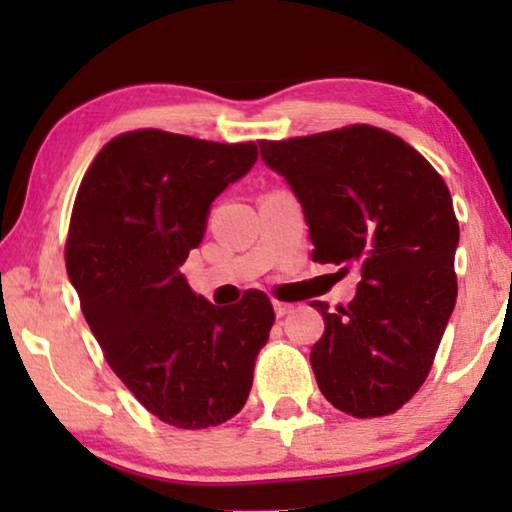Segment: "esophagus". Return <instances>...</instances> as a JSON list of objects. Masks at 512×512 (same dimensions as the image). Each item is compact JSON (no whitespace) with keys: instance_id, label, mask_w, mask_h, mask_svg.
<instances>
[{"instance_id":"1","label":"esophagus","mask_w":512,"mask_h":512,"mask_svg":"<svg viewBox=\"0 0 512 512\" xmlns=\"http://www.w3.org/2000/svg\"><path fill=\"white\" fill-rule=\"evenodd\" d=\"M293 312V305L291 303H282V300H275V314L279 319L286 317V314Z\"/></svg>"}]
</instances>
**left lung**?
<instances>
[{
  "mask_svg": "<svg viewBox=\"0 0 512 512\" xmlns=\"http://www.w3.org/2000/svg\"><path fill=\"white\" fill-rule=\"evenodd\" d=\"M258 146L303 205L312 261L361 268L347 307L312 303L326 324L310 352L321 394L352 417L391 415L424 384L457 300L452 195L422 153L375 125Z\"/></svg>",
  "mask_w": 512,
  "mask_h": 512,
  "instance_id": "left-lung-1",
  "label": "left lung"
}]
</instances>
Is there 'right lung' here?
Listing matches in <instances>:
<instances>
[{"label": "right lung", "instance_id": "1", "mask_svg": "<svg viewBox=\"0 0 512 512\" xmlns=\"http://www.w3.org/2000/svg\"><path fill=\"white\" fill-rule=\"evenodd\" d=\"M256 156L254 142L132 130L102 146L76 193L65 263L83 317L132 396L177 429L219 426L244 408L275 324L263 291L219 307L179 272L209 205Z\"/></svg>", "mask_w": 512, "mask_h": 512}]
</instances>
